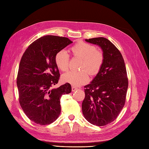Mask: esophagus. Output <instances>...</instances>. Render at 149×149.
I'll return each instance as SVG.
<instances>
[{"label":"esophagus","instance_id":"esophagus-1","mask_svg":"<svg viewBox=\"0 0 149 149\" xmlns=\"http://www.w3.org/2000/svg\"><path fill=\"white\" fill-rule=\"evenodd\" d=\"M77 90H78V88L77 87H75V86H72V91H76Z\"/></svg>","mask_w":149,"mask_h":149}]
</instances>
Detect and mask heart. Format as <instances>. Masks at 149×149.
Returning <instances> with one entry per match:
<instances>
[{
  "instance_id": "heart-1",
  "label": "heart",
  "mask_w": 149,
  "mask_h": 149,
  "mask_svg": "<svg viewBox=\"0 0 149 149\" xmlns=\"http://www.w3.org/2000/svg\"><path fill=\"white\" fill-rule=\"evenodd\" d=\"M70 51L73 56L83 59L80 66L82 70L80 72L70 71L66 73L63 75L62 80L74 86H81L86 83L89 80V74L87 70L91 75H95L99 72L103 65L104 56L102 52L97 50L94 45L82 41L74 44L70 48ZM54 60L59 70L61 72L68 70L69 58L65 50H61L57 52Z\"/></svg>"
}]
</instances>
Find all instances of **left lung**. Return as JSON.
I'll list each match as a JSON object with an SVG mask.
<instances>
[{"mask_svg":"<svg viewBox=\"0 0 149 149\" xmlns=\"http://www.w3.org/2000/svg\"><path fill=\"white\" fill-rule=\"evenodd\" d=\"M102 49L104 61L91 83L85 86L82 103L84 116L91 124L104 126L111 123L125 105L128 78L124 60L119 50L103 37L86 39Z\"/></svg>","mask_w":149,"mask_h":149,"instance_id":"1","label":"left lung"}]
</instances>
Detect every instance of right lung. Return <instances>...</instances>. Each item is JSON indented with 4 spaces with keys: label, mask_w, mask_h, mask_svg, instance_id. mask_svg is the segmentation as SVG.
Returning <instances> with one entry per match:
<instances>
[{
    "label": "right lung",
    "mask_w": 149,
    "mask_h": 149,
    "mask_svg": "<svg viewBox=\"0 0 149 149\" xmlns=\"http://www.w3.org/2000/svg\"><path fill=\"white\" fill-rule=\"evenodd\" d=\"M72 43L68 38L44 36L31 43L22 56L17 78L19 103L26 116L37 124L54 122L61 113L62 95L71 92L68 83L56 89L51 87L60 77L56 54Z\"/></svg>",
    "instance_id": "add662e5"
}]
</instances>
